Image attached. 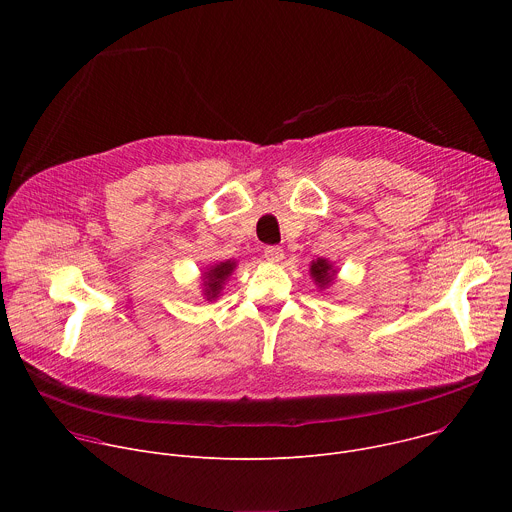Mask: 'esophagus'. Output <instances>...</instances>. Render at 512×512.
Wrapping results in <instances>:
<instances>
[{
  "instance_id": "1",
  "label": "esophagus",
  "mask_w": 512,
  "mask_h": 512,
  "mask_svg": "<svg viewBox=\"0 0 512 512\" xmlns=\"http://www.w3.org/2000/svg\"><path fill=\"white\" fill-rule=\"evenodd\" d=\"M265 259L269 261V263H279L281 259H283V249L281 247H277V245H269V247H265Z\"/></svg>"
}]
</instances>
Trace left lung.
<instances>
[{
    "label": "left lung",
    "mask_w": 512,
    "mask_h": 512,
    "mask_svg": "<svg viewBox=\"0 0 512 512\" xmlns=\"http://www.w3.org/2000/svg\"><path fill=\"white\" fill-rule=\"evenodd\" d=\"M310 275L314 277V281H316V285L320 287V289H324V287H328L332 281H334V277H336V269H334V265L328 261V259H316V261H312V265H310Z\"/></svg>",
    "instance_id": "1"
}]
</instances>
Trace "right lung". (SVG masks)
Listing matches in <instances>:
<instances>
[{"mask_svg": "<svg viewBox=\"0 0 512 512\" xmlns=\"http://www.w3.org/2000/svg\"><path fill=\"white\" fill-rule=\"evenodd\" d=\"M237 261H221V263H214L208 271L202 273V285H204V298L206 300H216L221 296V289L225 285V281L229 279V275L235 271Z\"/></svg>", "mask_w": 512, "mask_h": 512, "instance_id": "obj_1", "label": "right lung"}]
</instances>
